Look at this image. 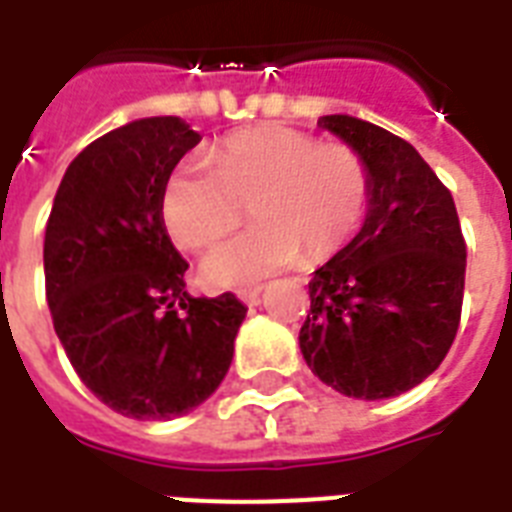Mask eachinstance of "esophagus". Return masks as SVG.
<instances>
[{
  "label": "esophagus",
  "mask_w": 512,
  "mask_h": 512,
  "mask_svg": "<svg viewBox=\"0 0 512 512\" xmlns=\"http://www.w3.org/2000/svg\"><path fill=\"white\" fill-rule=\"evenodd\" d=\"M260 292H263V287H241L236 289V297L247 305H257L260 303Z\"/></svg>",
  "instance_id": "obj_1"
}]
</instances>
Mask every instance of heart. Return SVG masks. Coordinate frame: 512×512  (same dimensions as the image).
<instances>
[{
  "label": "heart",
  "instance_id": "obj_1",
  "mask_svg": "<svg viewBox=\"0 0 512 512\" xmlns=\"http://www.w3.org/2000/svg\"><path fill=\"white\" fill-rule=\"evenodd\" d=\"M372 170L348 143L292 127H249L209 151V167L180 164L164 185L162 220L188 252L225 239L249 212L257 223L201 268L212 287L263 279L303 255L324 263L348 247L372 209Z\"/></svg>",
  "mask_w": 512,
  "mask_h": 512
}]
</instances>
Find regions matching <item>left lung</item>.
<instances>
[{"label": "left lung", "mask_w": 512, "mask_h": 512, "mask_svg": "<svg viewBox=\"0 0 512 512\" xmlns=\"http://www.w3.org/2000/svg\"><path fill=\"white\" fill-rule=\"evenodd\" d=\"M372 170L364 228L313 273L300 350L342 396L420 385L452 348L465 292V236L449 188L414 146L353 116H321Z\"/></svg>", "instance_id": "1"}]
</instances>
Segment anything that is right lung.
Segmentation results:
<instances>
[{"label":"right lung","instance_id":"right-lung-1","mask_svg":"<svg viewBox=\"0 0 512 512\" xmlns=\"http://www.w3.org/2000/svg\"><path fill=\"white\" fill-rule=\"evenodd\" d=\"M201 135L177 116L92 140L52 201L44 289L79 380L135 420H170L223 382L247 308L233 292L191 297L162 220L164 185Z\"/></svg>","mask_w":512,"mask_h":512}]
</instances>
